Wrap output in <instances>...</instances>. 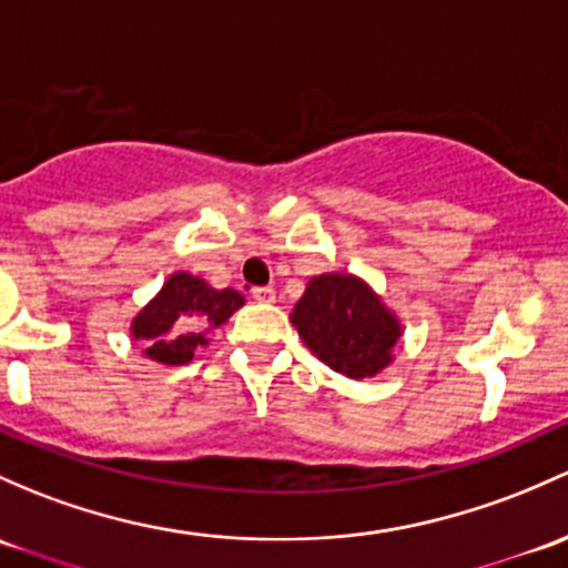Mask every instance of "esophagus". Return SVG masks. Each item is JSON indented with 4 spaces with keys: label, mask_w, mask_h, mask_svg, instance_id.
<instances>
[{
    "label": "esophagus",
    "mask_w": 568,
    "mask_h": 568,
    "mask_svg": "<svg viewBox=\"0 0 568 568\" xmlns=\"http://www.w3.org/2000/svg\"><path fill=\"white\" fill-rule=\"evenodd\" d=\"M253 300L274 302V288L272 285H258V288H253Z\"/></svg>",
    "instance_id": "esophagus-1"
}]
</instances>
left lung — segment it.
Segmentation results:
<instances>
[{
  "label": "left lung",
  "instance_id": "left-lung-1",
  "mask_svg": "<svg viewBox=\"0 0 568 568\" xmlns=\"http://www.w3.org/2000/svg\"><path fill=\"white\" fill-rule=\"evenodd\" d=\"M307 348L334 373L373 378L392 362L399 326L378 296L351 274L310 280L291 315Z\"/></svg>",
  "mask_w": 568,
  "mask_h": 568
}]
</instances>
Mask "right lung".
Here are the masks:
<instances>
[{
	"mask_svg": "<svg viewBox=\"0 0 568 568\" xmlns=\"http://www.w3.org/2000/svg\"><path fill=\"white\" fill-rule=\"evenodd\" d=\"M239 291H214L204 280L179 272L169 277L158 300L149 302L133 321L135 339H143L146 356L163 364H184L193 351L206 345V324L220 326L242 307Z\"/></svg>",
	"mask_w": 568,
	"mask_h": 568,
	"instance_id": "add662e5",
	"label": "right lung"
}]
</instances>
